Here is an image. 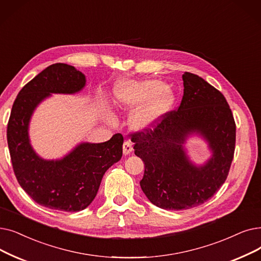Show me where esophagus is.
<instances>
[{"mask_svg": "<svg viewBox=\"0 0 261 261\" xmlns=\"http://www.w3.org/2000/svg\"><path fill=\"white\" fill-rule=\"evenodd\" d=\"M123 154H129L132 151V143L130 141H126L123 143Z\"/></svg>", "mask_w": 261, "mask_h": 261, "instance_id": "esophagus-1", "label": "esophagus"}]
</instances>
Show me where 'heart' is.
<instances>
[{
  "label": "heart",
  "mask_w": 261,
  "mask_h": 261,
  "mask_svg": "<svg viewBox=\"0 0 261 261\" xmlns=\"http://www.w3.org/2000/svg\"><path fill=\"white\" fill-rule=\"evenodd\" d=\"M160 87V85H159ZM118 96L121 102L130 108L137 107L149 96L151 86L149 84L137 83H120L117 87ZM175 101L174 95L169 90L162 89L154 96L148 103L142 109L138 110L130 118L132 127L137 129H144L151 126L165 112L172 108Z\"/></svg>",
  "instance_id": "b5f03b06"
}]
</instances>
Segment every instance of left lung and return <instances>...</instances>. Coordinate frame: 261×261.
<instances>
[{
  "instance_id": "8db88e82",
  "label": "left lung",
  "mask_w": 261,
  "mask_h": 261,
  "mask_svg": "<svg viewBox=\"0 0 261 261\" xmlns=\"http://www.w3.org/2000/svg\"><path fill=\"white\" fill-rule=\"evenodd\" d=\"M182 80L178 109L130 133L134 153L145 166L141 188L153 205L166 210L191 209L211 198L228 176L236 146V122L224 95L194 73L185 72ZM194 132L213 150L200 168L190 163L182 147Z\"/></svg>"
}]
</instances>
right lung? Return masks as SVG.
I'll use <instances>...</instances> for the list:
<instances>
[{"mask_svg": "<svg viewBox=\"0 0 261 261\" xmlns=\"http://www.w3.org/2000/svg\"><path fill=\"white\" fill-rule=\"evenodd\" d=\"M73 66L53 64L19 92L7 124V143L19 185L39 205L76 212L94 200L108 169L122 156L123 137L116 133L99 144H80L59 161L42 160L31 147L29 122L33 111L50 94H74L85 85Z\"/></svg>", "mask_w": 261, "mask_h": 261, "instance_id": "add662e5", "label": "right lung"}]
</instances>
